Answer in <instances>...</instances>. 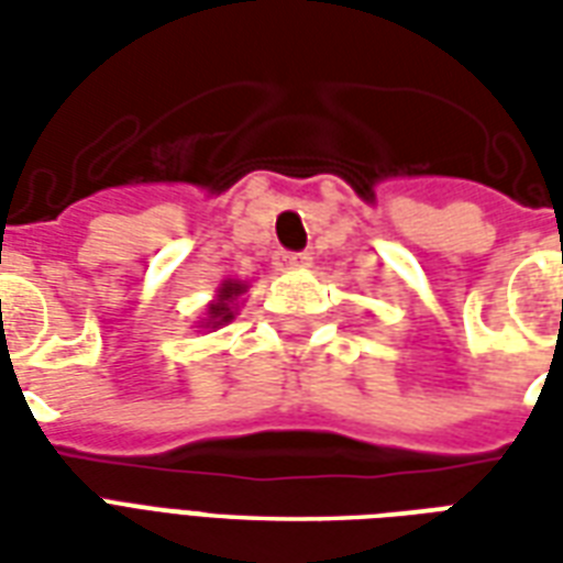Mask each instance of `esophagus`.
I'll return each instance as SVG.
<instances>
[{
	"instance_id": "esophagus-1",
	"label": "esophagus",
	"mask_w": 563,
	"mask_h": 563,
	"mask_svg": "<svg viewBox=\"0 0 563 563\" xmlns=\"http://www.w3.org/2000/svg\"><path fill=\"white\" fill-rule=\"evenodd\" d=\"M310 262H313V258L307 256V253H280V256H277V268L280 271L310 268Z\"/></svg>"
}]
</instances>
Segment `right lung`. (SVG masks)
<instances>
[{
    "mask_svg": "<svg viewBox=\"0 0 563 563\" xmlns=\"http://www.w3.org/2000/svg\"><path fill=\"white\" fill-rule=\"evenodd\" d=\"M246 289H250V283L246 280H234V277L222 280L220 286H217L213 301L205 307V319H198L196 329L217 331V329H222V325H229V322L238 317L241 305H244V301H241V295H244Z\"/></svg>",
    "mask_w": 563,
    "mask_h": 563,
    "instance_id": "add662e5",
    "label": "right lung"
}]
</instances>
